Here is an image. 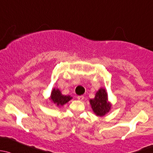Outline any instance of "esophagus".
<instances>
[{
  "instance_id": "esophagus-1",
  "label": "esophagus",
  "mask_w": 153,
  "mask_h": 153,
  "mask_svg": "<svg viewBox=\"0 0 153 153\" xmlns=\"http://www.w3.org/2000/svg\"><path fill=\"white\" fill-rule=\"evenodd\" d=\"M77 100L79 101L83 100H84V97H83V96H79V97H77Z\"/></svg>"
}]
</instances>
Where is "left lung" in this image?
<instances>
[{"label": "left lung", "instance_id": "obj_1", "mask_svg": "<svg viewBox=\"0 0 153 153\" xmlns=\"http://www.w3.org/2000/svg\"><path fill=\"white\" fill-rule=\"evenodd\" d=\"M92 111L98 117H103L111 111L112 103L108 100V94L107 90L100 88L97 91L95 97L89 100Z\"/></svg>", "mask_w": 153, "mask_h": 153}]
</instances>
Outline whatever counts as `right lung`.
<instances>
[{
	"label": "right lung",
	"mask_w": 153,
	"mask_h": 153,
	"mask_svg": "<svg viewBox=\"0 0 153 153\" xmlns=\"http://www.w3.org/2000/svg\"><path fill=\"white\" fill-rule=\"evenodd\" d=\"M72 99H73V97L69 95H62L60 90L57 88H53L51 93V96L49 97V100L51 103L58 108H61L62 106H63Z\"/></svg>",
	"instance_id": "add662e5"
}]
</instances>
